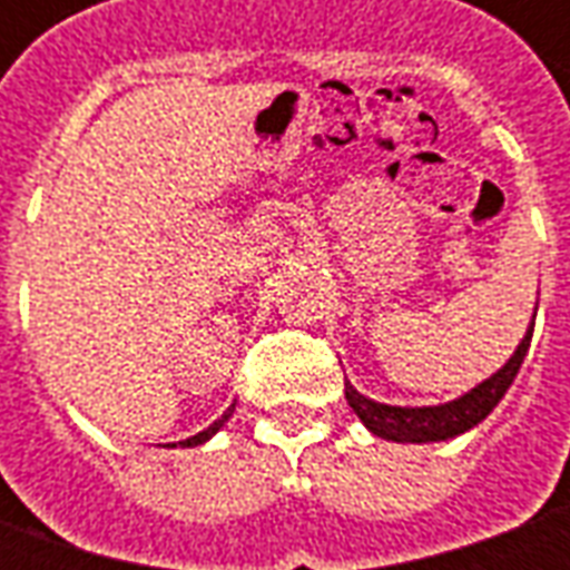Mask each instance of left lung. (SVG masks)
Here are the masks:
<instances>
[{
  "label": "left lung",
  "mask_w": 570,
  "mask_h": 570,
  "mask_svg": "<svg viewBox=\"0 0 570 570\" xmlns=\"http://www.w3.org/2000/svg\"><path fill=\"white\" fill-rule=\"evenodd\" d=\"M538 314V311H534ZM531 333H534V323L528 326L525 338L519 342L515 354L507 360V366L498 370L491 379H485L482 384H476L470 394L458 396L445 406H384V403H375L370 396H363L351 382H345V400L347 406L357 412V419L366 424V428L382 436V440L394 442H440L452 440L464 430L476 428L479 421L489 415L491 409L501 403V396L507 394V387L513 384L515 372L522 366V360L528 354V345H531Z\"/></svg>",
  "instance_id": "1"
}]
</instances>
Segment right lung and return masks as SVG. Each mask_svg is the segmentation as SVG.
Masks as SVG:
<instances>
[{
    "label": "right lung",
    "instance_id": "add662e5",
    "mask_svg": "<svg viewBox=\"0 0 570 570\" xmlns=\"http://www.w3.org/2000/svg\"><path fill=\"white\" fill-rule=\"evenodd\" d=\"M232 412H235V406H232V409H225V412H223V419H216L207 430H200V433H195V436H188V440H183V445H200V442H207V440H210L213 433H216V430L223 428L225 421L232 419Z\"/></svg>",
    "mask_w": 570,
    "mask_h": 570
}]
</instances>
